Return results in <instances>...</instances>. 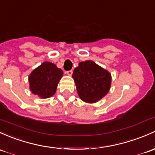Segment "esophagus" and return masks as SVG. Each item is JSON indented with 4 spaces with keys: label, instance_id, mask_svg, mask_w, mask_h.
I'll return each mask as SVG.
<instances>
[{
    "label": "esophagus",
    "instance_id": "obj_1",
    "mask_svg": "<svg viewBox=\"0 0 155 155\" xmlns=\"http://www.w3.org/2000/svg\"><path fill=\"white\" fill-rule=\"evenodd\" d=\"M66 73L68 75H69V76H71V75L73 74V70H71V71H66Z\"/></svg>",
    "mask_w": 155,
    "mask_h": 155
}]
</instances>
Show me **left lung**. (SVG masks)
<instances>
[{
	"label": "left lung",
	"instance_id": "1",
	"mask_svg": "<svg viewBox=\"0 0 155 155\" xmlns=\"http://www.w3.org/2000/svg\"><path fill=\"white\" fill-rule=\"evenodd\" d=\"M73 78L80 99L89 103L105 97L111 82L110 73L92 61L79 63L73 71Z\"/></svg>",
	"mask_w": 155,
	"mask_h": 155
}]
</instances>
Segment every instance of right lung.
I'll return each mask as SVG.
<instances>
[{
	"mask_svg": "<svg viewBox=\"0 0 155 155\" xmlns=\"http://www.w3.org/2000/svg\"><path fill=\"white\" fill-rule=\"evenodd\" d=\"M63 71L56 64L45 61L34 70L29 76L30 90L32 94L42 98L54 95Z\"/></svg>",
	"mask_w": 155,
	"mask_h": 155,
	"instance_id": "1",
	"label": "right lung"
}]
</instances>
